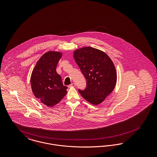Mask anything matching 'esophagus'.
Masks as SVG:
<instances>
[{
    "label": "esophagus",
    "mask_w": 157,
    "mask_h": 157,
    "mask_svg": "<svg viewBox=\"0 0 157 157\" xmlns=\"http://www.w3.org/2000/svg\"><path fill=\"white\" fill-rule=\"evenodd\" d=\"M76 86V85H75V83H71L70 85H69V87H74Z\"/></svg>",
    "instance_id": "esophagus-1"
}]
</instances>
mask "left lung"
I'll use <instances>...</instances> for the list:
<instances>
[{
  "instance_id": "8db88e82",
  "label": "left lung",
  "mask_w": 157,
  "mask_h": 157,
  "mask_svg": "<svg viewBox=\"0 0 157 157\" xmlns=\"http://www.w3.org/2000/svg\"><path fill=\"white\" fill-rule=\"evenodd\" d=\"M74 57L86 81V88L78 92L92 104L102 103L117 82L112 60L105 53L90 46L76 50Z\"/></svg>"
}]
</instances>
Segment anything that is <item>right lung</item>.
Listing matches in <instances>:
<instances>
[{
  "label": "right lung",
  "mask_w": 157,
  "mask_h": 157,
  "mask_svg": "<svg viewBox=\"0 0 157 157\" xmlns=\"http://www.w3.org/2000/svg\"><path fill=\"white\" fill-rule=\"evenodd\" d=\"M61 57L62 53L58 52L45 53L37 61L31 75L34 95L48 106L59 103L67 93V86L63 85L61 76L56 71Z\"/></svg>",
  "instance_id": "obj_1"
}]
</instances>
